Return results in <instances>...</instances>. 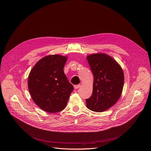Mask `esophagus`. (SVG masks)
<instances>
[{
  "label": "esophagus",
  "mask_w": 151,
  "mask_h": 151,
  "mask_svg": "<svg viewBox=\"0 0 151 151\" xmlns=\"http://www.w3.org/2000/svg\"><path fill=\"white\" fill-rule=\"evenodd\" d=\"M80 87V84L75 85V86H74V88H75V89H78V88H79Z\"/></svg>",
  "instance_id": "34e87169"
}]
</instances>
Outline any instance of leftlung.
Masks as SVG:
<instances>
[{"instance_id": "1", "label": "left lung", "mask_w": 151, "mask_h": 151, "mask_svg": "<svg viewBox=\"0 0 151 151\" xmlns=\"http://www.w3.org/2000/svg\"><path fill=\"white\" fill-rule=\"evenodd\" d=\"M87 60L94 76L93 94L86 101V107L96 112H102L112 107L120 99L124 74L120 65L104 53L93 54Z\"/></svg>"}]
</instances>
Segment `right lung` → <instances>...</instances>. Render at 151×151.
<instances>
[{
  "instance_id": "add662e5",
  "label": "right lung",
  "mask_w": 151,
  "mask_h": 151,
  "mask_svg": "<svg viewBox=\"0 0 151 151\" xmlns=\"http://www.w3.org/2000/svg\"><path fill=\"white\" fill-rule=\"evenodd\" d=\"M67 58L57 54L45 56L29 74L28 86L32 101L45 112L56 113L63 110L73 90L63 71Z\"/></svg>"
}]
</instances>
